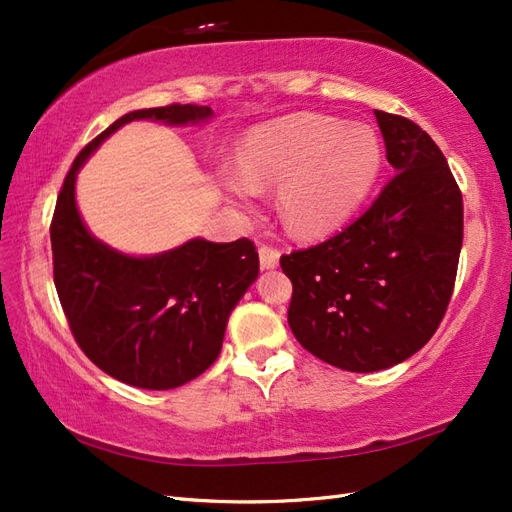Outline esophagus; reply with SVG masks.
Here are the masks:
<instances>
[{
	"label": "esophagus",
	"mask_w": 512,
	"mask_h": 512,
	"mask_svg": "<svg viewBox=\"0 0 512 512\" xmlns=\"http://www.w3.org/2000/svg\"><path fill=\"white\" fill-rule=\"evenodd\" d=\"M258 256H260L262 269H275L277 265H280V250H275V247H271V245H260Z\"/></svg>",
	"instance_id": "34e87169"
}]
</instances>
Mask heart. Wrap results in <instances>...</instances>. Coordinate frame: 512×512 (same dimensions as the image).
<instances>
[{"mask_svg": "<svg viewBox=\"0 0 512 512\" xmlns=\"http://www.w3.org/2000/svg\"><path fill=\"white\" fill-rule=\"evenodd\" d=\"M382 166L376 132L318 113L273 119L245 134L237 164L215 170L222 192L252 211L258 192L277 185V213L297 237L342 226L369 194Z\"/></svg>", "mask_w": 512, "mask_h": 512, "instance_id": "heart-1", "label": "heart"}]
</instances>
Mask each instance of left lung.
Returning a JSON list of instances; mask_svg holds the SVG:
<instances>
[{"label": "left lung", "mask_w": 512, "mask_h": 512, "mask_svg": "<svg viewBox=\"0 0 512 512\" xmlns=\"http://www.w3.org/2000/svg\"><path fill=\"white\" fill-rule=\"evenodd\" d=\"M395 177L335 237L280 258L288 324L320 361L393 367L436 333L455 288L463 200L444 153L414 121L374 111Z\"/></svg>", "instance_id": "1"}]
</instances>
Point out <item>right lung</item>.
<instances>
[{
    "mask_svg": "<svg viewBox=\"0 0 512 512\" xmlns=\"http://www.w3.org/2000/svg\"><path fill=\"white\" fill-rule=\"evenodd\" d=\"M211 115L209 106L168 104L119 117L76 156L57 196L53 277L70 331L91 363L138 389H177L213 365L230 312L258 277V252L250 239H190L156 256L121 254L83 224L76 173L130 121L185 126Z\"/></svg>",
    "mask_w": 512,
    "mask_h": 512,
    "instance_id": "add662e5",
    "label": "right lung"
}]
</instances>
